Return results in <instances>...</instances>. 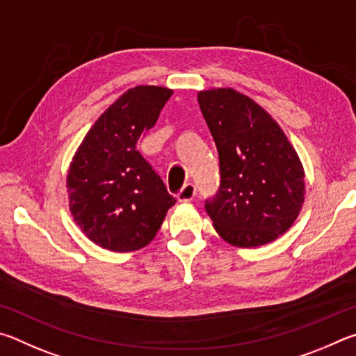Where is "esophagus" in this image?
Returning <instances> with one entry per match:
<instances>
[{
  "instance_id": "esophagus-1",
  "label": "esophagus",
  "mask_w": 356,
  "mask_h": 356,
  "mask_svg": "<svg viewBox=\"0 0 356 356\" xmlns=\"http://www.w3.org/2000/svg\"><path fill=\"white\" fill-rule=\"evenodd\" d=\"M197 195V189L192 183H186L183 189L178 192V200L179 202H192Z\"/></svg>"
}]
</instances>
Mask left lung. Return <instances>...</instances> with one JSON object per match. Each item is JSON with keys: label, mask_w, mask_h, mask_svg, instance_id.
Wrapping results in <instances>:
<instances>
[{"label": "left lung", "mask_w": 356, "mask_h": 356, "mask_svg": "<svg viewBox=\"0 0 356 356\" xmlns=\"http://www.w3.org/2000/svg\"><path fill=\"white\" fill-rule=\"evenodd\" d=\"M219 152L220 188L204 202L228 244L253 248L288 232L305 200V172L278 123L234 89L198 92Z\"/></svg>", "instance_id": "obj_1"}]
</instances>
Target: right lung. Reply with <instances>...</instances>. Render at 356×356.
Wrapping results in <instances>:
<instances>
[{
  "label": "right lung",
  "instance_id": "add662e5",
  "mask_svg": "<svg viewBox=\"0 0 356 356\" xmlns=\"http://www.w3.org/2000/svg\"><path fill=\"white\" fill-rule=\"evenodd\" d=\"M173 90L137 86L89 129L67 175L70 213L87 238L111 252L145 247L177 203L137 143L154 127Z\"/></svg>",
  "mask_w": 356,
  "mask_h": 356
}]
</instances>
